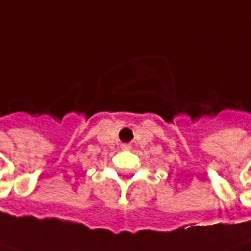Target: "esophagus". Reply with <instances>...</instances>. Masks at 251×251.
<instances>
[{
  "label": "esophagus",
  "instance_id": "34e87169",
  "mask_svg": "<svg viewBox=\"0 0 251 251\" xmlns=\"http://www.w3.org/2000/svg\"><path fill=\"white\" fill-rule=\"evenodd\" d=\"M122 150H124V151L131 150V144H122Z\"/></svg>",
  "mask_w": 251,
  "mask_h": 251
}]
</instances>
